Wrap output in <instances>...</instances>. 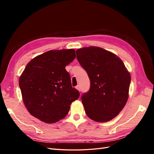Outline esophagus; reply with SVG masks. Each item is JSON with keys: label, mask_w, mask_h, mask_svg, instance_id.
Instances as JSON below:
<instances>
[{"label": "esophagus", "mask_w": 154, "mask_h": 154, "mask_svg": "<svg viewBox=\"0 0 154 154\" xmlns=\"http://www.w3.org/2000/svg\"><path fill=\"white\" fill-rule=\"evenodd\" d=\"M76 89H77L79 92H80L81 89H80V86H79V85H77V86L76 87Z\"/></svg>", "instance_id": "obj_1"}]
</instances>
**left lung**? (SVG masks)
Returning a JSON list of instances; mask_svg holds the SVG:
<instances>
[{
	"label": "left lung",
	"instance_id": "8db88e82",
	"mask_svg": "<svg viewBox=\"0 0 154 154\" xmlns=\"http://www.w3.org/2000/svg\"><path fill=\"white\" fill-rule=\"evenodd\" d=\"M79 63L91 81L87 93L82 96L90 119L107 122L117 116L127 103L131 76L117 55L96 46L76 50Z\"/></svg>",
	"mask_w": 154,
	"mask_h": 154
}]
</instances>
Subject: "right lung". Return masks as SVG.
I'll return each mask as SVG.
<instances>
[{"label": "right lung", "mask_w": 154, "mask_h": 154, "mask_svg": "<svg viewBox=\"0 0 154 154\" xmlns=\"http://www.w3.org/2000/svg\"><path fill=\"white\" fill-rule=\"evenodd\" d=\"M75 50H51L32 58L19 78L22 100L29 112L46 123L64 118L80 93L72 87L66 66Z\"/></svg>", "instance_id": "right-lung-1"}]
</instances>
